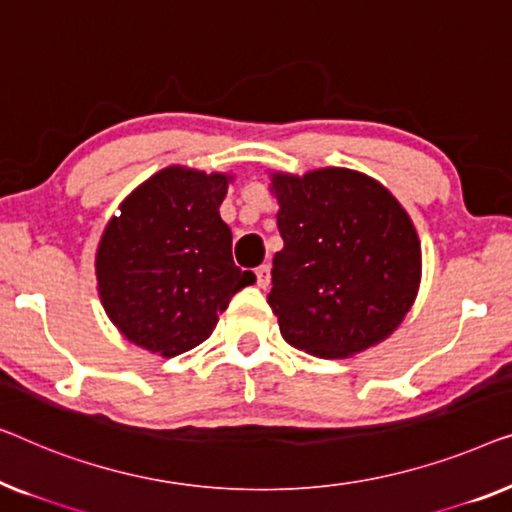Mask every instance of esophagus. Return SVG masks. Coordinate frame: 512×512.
<instances>
[{
  "label": "esophagus",
  "instance_id": "esophagus-1",
  "mask_svg": "<svg viewBox=\"0 0 512 512\" xmlns=\"http://www.w3.org/2000/svg\"><path fill=\"white\" fill-rule=\"evenodd\" d=\"M255 278H257V285H259V287L269 285V280H271L269 264H262V266H259V269H255Z\"/></svg>",
  "mask_w": 512,
  "mask_h": 512
}]
</instances>
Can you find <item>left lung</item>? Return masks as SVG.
I'll list each match as a JSON object with an SVG mask.
<instances>
[{
  "mask_svg": "<svg viewBox=\"0 0 512 512\" xmlns=\"http://www.w3.org/2000/svg\"><path fill=\"white\" fill-rule=\"evenodd\" d=\"M269 178L283 250L266 299L285 341L343 359L392 336L422 280L420 236L406 208L355 169Z\"/></svg>",
  "mask_w": 512,
  "mask_h": 512,
  "instance_id": "obj_1",
  "label": "left lung"
}]
</instances>
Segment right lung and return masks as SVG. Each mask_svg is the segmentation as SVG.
<instances>
[{
	"mask_svg": "<svg viewBox=\"0 0 512 512\" xmlns=\"http://www.w3.org/2000/svg\"><path fill=\"white\" fill-rule=\"evenodd\" d=\"M232 174L167 167L143 181L106 222L95 255L97 292L127 341L160 357L197 348L229 301L255 283L232 259L220 218Z\"/></svg>",
	"mask_w": 512,
	"mask_h": 512,
	"instance_id": "obj_1",
	"label": "right lung"
}]
</instances>
